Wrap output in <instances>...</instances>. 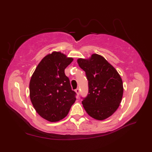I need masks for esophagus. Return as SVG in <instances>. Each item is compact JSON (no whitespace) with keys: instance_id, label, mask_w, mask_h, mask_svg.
<instances>
[{"instance_id":"obj_1","label":"esophagus","mask_w":152,"mask_h":152,"mask_svg":"<svg viewBox=\"0 0 152 152\" xmlns=\"http://www.w3.org/2000/svg\"><path fill=\"white\" fill-rule=\"evenodd\" d=\"M75 91H76V94L78 95H80V89H76V90H75Z\"/></svg>"}]
</instances>
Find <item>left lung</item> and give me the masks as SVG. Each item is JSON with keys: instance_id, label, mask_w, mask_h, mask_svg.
I'll return each instance as SVG.
<instances>
[{"instance_id": "obj_1", "label": "left lung", "mask_w": 152, "mask_h": 152, "mask_svg": "<svg viewBox=\"0 0 152 152\" xmlns=\"http://www.w3.org/2000/svg\"><path fill=\"white\" fill-rule=\"evenodd\" d=\"M86 72L89 93L82 102L86 112L97 120H104L117 110L124 86L120 75L102 56L93 53L88 59L77 60Z\"/></svg>"}]
</instances>
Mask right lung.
Instances as JSON below:
<instances>
[{
  "instance_id": "obj_1",
  "label": "right lung",
  "mask_w": 152,
  "mask_h": 152,
  "mask_svg": "<svg viewBox=\"0 0 152 152\" xmlns=\"http://www.w3.org/2000/svg\"><path fill=\"white\" fill-rule=\"evenodd\" d=\"M72 61L60 51H53L41 60L31 76V101L36 112L47 121L63 119L75 102L76 93L64 74Z\"/></svg>"
}]
</instances>
